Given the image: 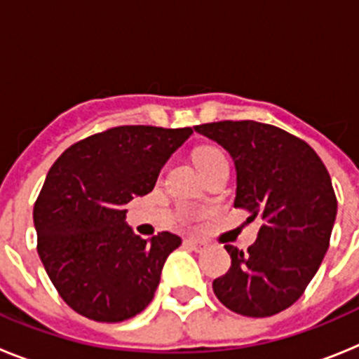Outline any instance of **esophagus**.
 <instances>
[{
  "label": "esophagus",
  "mask_w": 359,
  "mask_h": 359,
  "mask_svg": "<svg viewBox=\"0 0 359 359\" xmlns=\"http://www.w3.org/2000/svg\"><path fill=\"white\" fill-rule=\"evenodd\" d=\"M185 243L189 244V246H192V248H194L196 252H203V250L207 248V244L203 243V241H199V239H192V237H189V239H187Z\"/></svg>",
  "instance_id": "1"
}]
</instances>
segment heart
I'll list each match as a JSON object with an SVG mask.
<instances>
[{"instance_id":"b5f03b06","label":"heart","mask_w":359,"mask_h":359,"mask_svg":"<svg viewBox=\"0 0 359 359\" xmlns=\"http://www.w3.org/2000/svg\"><path fill=\"white\" fill-rule=\"evenodd\" d=\"M221 156H223V152L219 151V149L203 147L196 152V163H198L199 169H203V167H207L208 163H212V161L217 160V158Z\"/></svg>"}]
</instances>
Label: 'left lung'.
<instances>
[{
  "label": "left lung",
  "mask_w": 359,
  "mask_h": 359,
  "mask_svg": "<svg viewBox=\"0 0 359 359\" xmlns=\"http://www.w3.org/2000/svg\"><path fill=\"white\" fill-rule=\"evenodd\" d=\"M194 129L230 152L233 207L262 223L248 252L224 246L231 266L212 284L215 297L237 315H277L302 297L329 248L338 208L331 176L311 145L269 123L224 120Z\"/></svg>",
  "instance_id": "1"
}]
</instances>
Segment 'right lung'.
<instances>
[{
    "instance_id": "add662e5",
    "label": "right lung",
    "mask_w": 359,
    "mask_h": 359,
    "mask_svg": "<svg viewBox=\"0 0 359 359\" xmlns=\"http://www.w3.org/2000/svg\"><path fill=\"white\" fill-rule=\"evenodd\" d=\"M190 128L120 126L88 136L57 158L34 205L37 253L61 298L95 322H123L154 298L182 239H151L126 224L123 207L149 194Z\"/></svg>"
}]
</instances>
